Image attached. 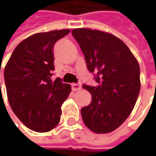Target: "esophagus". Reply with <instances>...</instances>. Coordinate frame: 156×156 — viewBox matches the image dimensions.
<instances>
[{"mask_svg":"<svg viewBox=\"0 0 156 156\" xmlns=\"http://www.w3.org/2000/svg\"><path fill=\"white\" fill-rule=\"evenodd\" d=\"M71 87H72L73 91H78V90L81 89V85L78 84V83H72L71 84Z\"/></svg>","mask_w":156,"mask_h":156,"instance_id":"34e87169","label":"esophagus"}]
</instances>
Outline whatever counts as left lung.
Masks as SVG:
<instances>
[{
	"mask_svg": "<svg viewBox=\"0 0 156 156\" xmlns=\"http://www.w3.org/2000/svg\"><path fill=\"white\" fill-rule=\"evenodd\" d=\"M72 35L98 83L95 87L82 86L92 95L90 104L81 110L83 122L94 133H110L135 107L141 88L139 63L128 46L111 34L75 28Z\"/></svg>",
	"mask_w": 156,
	"mask_h": 156,
	"instance_id": "left-lung-1",
	"label": "left lung"
}]
</instances>
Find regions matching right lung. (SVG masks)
<instances>
[{
  "instance_id": "obj_1",
  "label": "right lung",
  "mask_w": 156,
  "mask_h": 156,
  "mask_svg": "<svg viewBox=\"0 0 156 156\" xmlns=\"http://www.w3.org/2000/svg\"><path fill=\"white\" fill-rule=\"evenodd\" d=\"M69 32L54 30L27 37L15 48L4 69L10 107L33 131L44 133L56 127L62 104L71 92V86L62 83L61 78L52 79L54 46Z\"/></svg>"
}]
</instances>
